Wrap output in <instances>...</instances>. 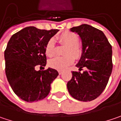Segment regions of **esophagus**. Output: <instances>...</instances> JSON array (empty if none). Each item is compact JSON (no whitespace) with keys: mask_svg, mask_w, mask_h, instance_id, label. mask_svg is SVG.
<instances>
[{"mask_svg":"<svg viewBox=\"0 0 121 121\" xmlns=\"http://www.w3.org/2000/svg\"><path fill=\"white\" fill-rule=\"evenodd\" d=\"M58 73H59V74H60V75H61V74H62V71H61V70H59V71H58Z\"/></svg>","mask_w":121,"mask_h":121,"instance_id":"esophagus-1","label":"esophagus"}]
</instances>
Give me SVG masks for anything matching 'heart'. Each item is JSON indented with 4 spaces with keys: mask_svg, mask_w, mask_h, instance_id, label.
<instances>
[{
    "mask_svg": "<svg viewBox=\"0 0 121 121\" xmlns=\"http://www.w3.org/2000/svg\"><path fill=\"white\" fill-rule=\"evenodd\" d=\"M58 39L61 44L68 46L64 51V54L67 55L61 57H55L50 60L48 61V65L52 68L59 70H63L74 62V56L77 59L81 57L82 50V48L78 44L79 42V36L75 33L66 31L61 33L58 37ZM45 53L46 55L49 57L53 56L55 53V40L53 38H51L46 43ZM73 54L74 55V57Z\"/></svg>",
    "mask_w": 121,
    "mask_h": 121,
    "instance_id": "obj_1",
    "label": "heart"
}]
</instances>
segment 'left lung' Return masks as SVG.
<instances>
[{"label": "left lung", "instance_id": "obj_1", "mask_svg": "<svg viewBox=\"0 0 121 121\" xmlns=\"http://www.w3.org/2000/svg\"><path fill=\"white\" fill-rule=\"evenodd\" d=\"M82 40V54L76 66L86 68L83 73H72L67 83L70 95L81 101L95 99L105 90L112 71V50L103 31L88 25L70 29Z\"/></svg>", "mask_w": 121, "mask_h": 121}]
</instances>
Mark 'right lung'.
<instances>
[{
	"label": "right lung",
	"mask_w": 121,
	"mask_h": 121,
	"mask_svg": "<svg viewBox=\"0 0 121 121\" xmlns=\"http://www.w3.org/2000/svg\"><path fill=\"white\" fill-rule=\"evenodd\" d=\"M58 29L41 30L28 26L11 37L4 51L5 73L14 93L26 102L42 100L51 90V84L58 76L51 68L36 70L37 65L45 66V47Z\"/></svg>",
	"instance_id": "obj_1"
}]
</instances>
